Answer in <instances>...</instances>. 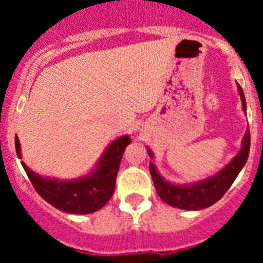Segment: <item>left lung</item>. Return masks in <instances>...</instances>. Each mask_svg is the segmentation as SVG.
Wrapping results in <instances>:
<instances>
[{
	"mask_svg": "<svg viewBox=\"0 0 263 263\" xmlns=\"http://www.w3.org/2000/svg\"><path fill=\"white\" fill-rule=\"evenodd\" d=\"M237 88L240 92L242 108L246 111V100L243 96V90L238 84H237ZM249 150L250 132L248 130L242 139V147L238 152V154L221 171H218L217 174L204 179V180L188 185H176L164 180L158 174L153 162H150L148 167H150V174H152L155 190L164 203L171 206L180 208V210L199 211L213 205L216 201H218L224 196L225 192L233 184L242 167L245 166L248 157H249ZM147 153L150 158H153V153L150 152V148H147Z\"/></svg>",
	"mask_w": 263,
	"mask_h": 263,
	"instance_id": "1",
	"label": "left lung"
}]
</instances>
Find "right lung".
<instances>
[{
  "mask_svg": "<svg viewBox=\"0 0 263 263\" xmlns=\"http://www.w3.org/2000/svg\"><path fill=\"white\" fill-rule=\"evenodd\" d=\"M132 142L129 136H122L108 146L99 164L87 176L75 180H58L43 178L22 163L35 191L47 203L66 213L87 215L101 210L109 201L116 188V178L125 148ZM15 150L21 159L20 139L15 136Z\"/></svg>",
  "mask_w": 263,
  "mask_h": 263,
  "instance_id": "obj_1",
  "label": "right lung"
}]
</instances>
